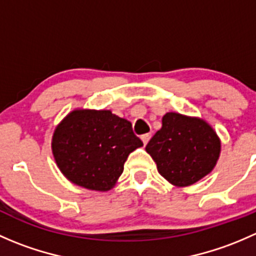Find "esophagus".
Listing matches in <instances>:
<instances>
[{
  "mask_svg": "<svg viewBox=\"0 0 256 256\" xmlns=\"http://www.w3.org/2000/svg\"><path fill=\"white\" fill-rule=\"evenodd\" d=\"M150 138H151V134H144V135L141 136V140H142L144 144H147V142L150 141Z\"/></svg>",
  "mask_w": 256,
  "mask_h": 256,
  "instance_id": "esophagus-1",
  "label": "esophagus"
}]
</instances>
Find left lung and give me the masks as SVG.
<instances>
[{"instance_id": "8db88e82", "label": "left lung", "mask_w": 256, "mask_h": 256, "mask_svg": "<svg viewBox=\"0 0 256 256\" xmlns=\"http://www.w3.org/2000/svg\"><path fill=\"white\" fill-rule=\"evenodd\" d=\"M146 151L162 177L177 187H186L212 172L220 154V140L203 118L167 112Z\"/></svg>"}]
</instances>
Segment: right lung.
Here are the masks:
<instances>
[{
	"instance_id": "add662e5",
	"label": "right lung",
	"mask_w": 256,
	"mask_h": 256,
	"mask_svg": "<svg viewBox=\"0 0 256 256\" xmlns=\"http://www.w3.org/2000/svg\"><path fill=\"white\" fill-rule=\"evenodd\" d=\"M142 144L126 118L110 110L76 109L54 130L52 151L72 183L106 192L122 174L128 154Z\"/></svg>"
}]
</instances>
